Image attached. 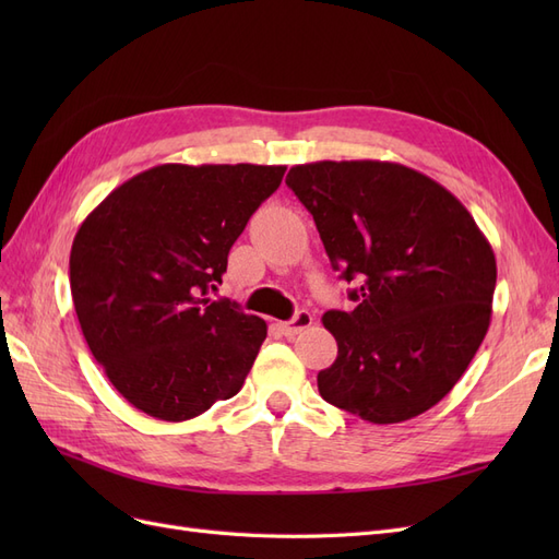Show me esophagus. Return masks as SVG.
Returning a JSON list of instances; mask_svg holds the SVG:
<instances>
[{"label": "esophagus", "mask_w": 559, "mask_h": 559, "mask_svg": "<svg viewBox=\"0 0 559 559\" xmlns=\"http://www.w3.org/2000/svg\"><path fill=\"white\" fill-rule=\"evenodd\" d=\"M308 326H312V314H310L308 310H300V312L294 314V319L282 321L280 331H282L284 335H296V333H300L302 329H308Z\"/></svg>", "instance_id": "34e87169"}]
</instances>
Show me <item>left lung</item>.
<instances>
[{"label": "left lung", "mask_w": 559, "mask_h": 559, "mask_svg": "<svg viewBox=\"0 0 559 559\" xmlns=\"http://www.w3.org/2000/svg\"><path fill=\"white\" fill-rule=\"evenodd\" d=\"M286 186L312 214L357 308L321 321L337 343L319 370L324 401L396 425L464 376L492 317L497 261L468 210L441 183L382 160L296 165Z\"/></svg>", "instance_id": "1"}]
</instances>
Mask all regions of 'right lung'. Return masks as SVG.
I'll list each match as a JSON object with an SVG mask.
<instances>
[{"mask_svg":"<svg viewBox=\"0 0 559 559\" xmlns=\"http://www.w3.org/2000/svg\"><path fill=\"white\" fill-rule=\"evenodd\" d=\"M284 173L158 165L114 189L81 224L70 253L74 310L95 361L138 411L183 421L242 389L267 326L210 292Z\"/></svg>","mask_w":559,"mask_h":559,"instance_id":"1","label":"right lung"}]
</instances>
